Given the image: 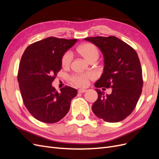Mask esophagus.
Segmentation results:
<instances>
[{
	"mask_svg": "<svg viewBox=\"0 0 159 159\" xmlns=\"http://www.w3.org/2000/svg\"><path fill=\"white\" fill-rule=\"evenodd\" d=\"M86 91V89H80L78 90V93H83L84 92H85Z\"/></svg>",
	"mask_w": 159,
	"mask_h": 159,
	"instance_id": "34e87169",
	"label": "esophagus"
}]
</instances>
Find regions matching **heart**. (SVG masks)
<instances>
[{"instance_id":"b5f03b06","label":"heart","mask_w":159,"mask_h":159,"mask_svg":"<svg viewBox=\"0 0 159 159\" xmlns=\"http://www.w3.org/2000/svg\"><path fill=\"white\" fill-rule=\"evenodd\" d=\"M77 52L79 54L84 57L88 61H91L93 60H97L99 55V50L95 45L91 43H84L81 44L77 48ZM73 56L71 52L70 51L66 52L62 55L61 58V64L63 68H68L70 66ZM95 78V75L93 73H87L80 75H74L70 78L71 83L80 86L85 87L88 85L89 80H92Z\"/></svg>"}]
</instances>
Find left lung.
I'll return each mask as SVG.
<instances>
[{
	"label": "left lung",
	"mask_w": 159,
	"mask_h": 159,
	"mask_svg": "<svg viewBox=\"0 0 159 159\" xmlns=\"http://www.w3.org/2000/svg\"><path fill=\"white\" fill-rule=\"evenodd\" d=\"M85 40L98 46L104 57L103 72L95 87L112 88L111 93L106 95L95 89L98 98L92 105L93 112L105 121H121L133 112L142 92L143 80L138 55L131 46L113 36Z\"/></svg>",
	"instance_id": "left-lung-1"
}]
</instances>
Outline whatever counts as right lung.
I'll use <instances>...</instances> for the list:
<instances>
[{"label":"right lung","instance_id":"add662e5","mask_svg":"<svg viewBox=\"0 0 159 159\" xmlns=\"http://www.w3.org/2000/svg\"><path fill=\"white\" fill-rule=\"evenodd\" d=\"M77 39L49 37L28 46L21 57L18 81L24 104L38 121L54 123L69 111L77 89L66 86L57 92L52 83L61 68V58Z\"/></svg>","mask_w":159,"mask_h":159}]
</instances>
